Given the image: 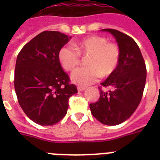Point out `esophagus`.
Returning a JSON list of instances; mask_svg holds the SVG:
<instances>
[{
  "mask_svg": "<svg viewBox=\"0 0 160 160\" xmlns=\"http://www.w3.org/2000/svg\"><path fill=\"white\" fill-rule=\"evenodd\" d=\"M85 90H86V87H78V91H83Z\"/></svg>",
  "mask_w": 160,
  "mask_h": 160,
  "instance_id": "obj_1",
  "label": "esophagus"
}]
</instances>
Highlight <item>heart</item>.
I'll return each mask as SVG.
<instances>
[{
	"instance_id": "1",
	"label": "heart",
	"mask_w": 160,
	"mask_h": 160,
	"mask_svg": "<svg viewBox=\"0 0 160 160\" xmlns=\"http://www.w3.org/2000/svg\"><path fill=\"white\" fill-rule=\"evenodd\" d=\"M81 55H90L87 68H79L72 73L70 78L80 86L92 84L100 76L107 77L116 70L120 58V50L117 45L109 43L105 38L90 36L73 44V48L64 46L60 49L58 59L67 71L75 69L80 62Z\"/></svg>"
}]
</instances>
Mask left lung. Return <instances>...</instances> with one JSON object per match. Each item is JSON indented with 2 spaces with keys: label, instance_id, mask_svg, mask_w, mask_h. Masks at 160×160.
Listing matches in <instances>:
<instances>
[{
  "label": "left lung",
  "instance_id": "8db88e82",
  "mask_svg": "<svg viewBox=\"0 0 160 160\" xmlns=\"http://www.w3.org/2000/svg\"><path fill=\"white\" fill-rule=\"evenodd\" d=\"M101 31L110 32L115 38L120 58L116 70L101 83L113 90L105 92L99 89V99L90 103V109L100 122L115 126L129 118L140 103L146 83V65L133 38L116 29Z\"/></svg>",
  "mask_w": 160,
  "mask_h": 160
}]
</instances>
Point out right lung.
Masks as SVG:
<instances>
[{"instance_id": "add662e5", "label": "right lung", "mask_w": 160, "mask_h": 160, "mask_svg": "<svg viewBox=\"0 0 160 160\" xmlns=\"http://www.w3.org/2000/svg\"><path fill=\"white\" fill-rule=\"evenodd\" d=\"M70 39L58 31H44L28 42L17 58L14 88L18 102L39 125L52 126L62 119L69 98L78 93L58 59L60 49Z\"/></svg>"}]
</instances>
